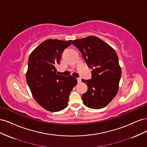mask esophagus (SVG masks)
Wrapping results in <instances>:
<instances>
[{"label":"esophagus","mask_w":147,"mask_h":147,"mask_svg":"<svg viewBox=\"0 0 147 147\" xmlns=\"http://www.w3.org/2000/svg\"><path fill=\"white\" fill-rule=\"evenodd\" d=\"M77 81H78V83H81V82H82V79H81L80 78H77Z\"/></svg>","instance_id":"obj_1"}]
</instances>
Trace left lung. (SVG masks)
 <instances>
[{"label": "left lung", "instance_id": "left-lung-1", "mask_svg": "<svg viewBox=\"0 0 147 147\" xmlns=\"http://www.w3.org/2000/svg\"><path fill=\"white\" fill-rule=\"evenodd\" d=\"M72 44L92 70L91 80L82 79L88 85V91L82 95L83 103L93 109L104 108L118 91L121 69L117 53L108 43L93 35L75 40Z\"/></svg>", "mask_w": 147, "mask_h": 147}]
</instances>
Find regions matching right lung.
Returning a JSON list of instances; mask_svg holds the SVG:
<instances>
[{"instance_id":"obj_1","label":"right lung","mask_w":147,"mask_h":147,"mask_svg":"<svg viewBox=\"0 0 147 147\" xmlns=\"http://www.w3.org/2000/svg\"><path fill=\"white\" fill-rule=\"evenodd\" d=\"M72 40L47 39L30 53L26 81L35 100L50 112H59L68 105L69 97L77 80L57 74L61 54Z\"/></svg>"}]
</instances>
